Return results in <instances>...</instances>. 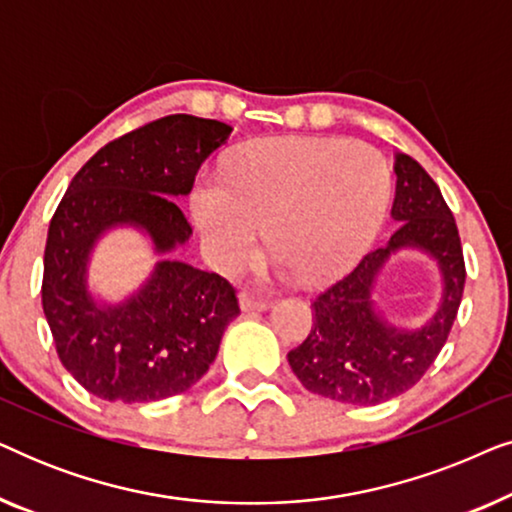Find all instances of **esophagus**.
<instances>
[{
	"mask_svg": "<svg viewBox=\"0 0 512 512\" xmlns=\"http://www.w3.org/2000/svg\"><path fill=\"white\" fill-rule=\"evenodd\" d=\"M270 300L265 298H254L249 296V293H242L240 296V307L242 312H263V310H270Z\"/></svg>",
	"mask_w": 512,
	"mask_h": 512,
	"instance_id": "1",
	"label": "esophagus"
}]
</instances>
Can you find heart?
Returning a JSON list of instances; mask_svg holds the SVG:
<instances>
[{
  "mask_svg": "<svg viewBox=\"0 0 512 512\" xmlns=\"http://www.w3.org/2000/svg\"><path fill=\"white\" fill-rule=\"evenodd\" d=\"M391 170L373 146L326 137H265L235 149L221 174H200L191 214L209 258L237 272L263 228L282 275L321 284L359 261L380 233Z\"/></svg>",
  "mask_w": 512,
  "mask_h": 512,
  "instance_id": "b5f03b06",
  "label": "heart"
}]
</instances>
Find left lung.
<instances>
[{
	"label": "left lung",
	"mask_w": 512,
	"mask_h": 512,
	"mask_svg": "<svg viewBox=\"0 0 512 512\" xmlns=\"http://www.w3.org/2000/svg\"><path fill=\"white\" fill-rule=\"evenodd\" d=\"M394 172L396 233L314 300L312 331L289 352V366L303 387L331 401L375 405L415 387L457 319L466 282L457 223L436 181L415 158L396 153ZM403 248L433 257L444 279L439 310L419 329L391 325L372 300L383 265Z\"/></svg>",
	"instance_id": "1"
}]
</instances>
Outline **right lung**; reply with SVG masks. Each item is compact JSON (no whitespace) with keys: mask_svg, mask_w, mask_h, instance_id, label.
<instances>
[{"mask_svg":"<svg viewBox=\"0 0 512 512\" xmlns=\"http://www.w3.org/2000/svg\"><path fill=\"white\" fill-rule=\"evenodd\" d=\"M233 128L212 118L165 116L102 146L76 172L55 209L44 251L41 305L67 373L111 403L184 394L207 373L223 331L240 314L216 272L172 258L193 228L174 200L191 193L200 165ZM116 227L150 237L159 256L121 304L89 291V256Z\"/></svg>","mask_w":512,"mask_h":512,"instance_id":"right-lung-1","label":"right lung"}]
</instances>
